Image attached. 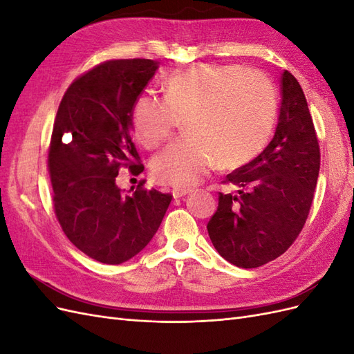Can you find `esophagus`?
Returning a JSON list of instances; mask_svg holds the SVG:
<instances>
[{"mask_svg":"<svg viewBox=\"0 0 354 354\" xmlns=\"http://www.w3.org/2000/svg\"><path fill=\"white\" fill-rule=\"evenodd\" d=\"M189 194H192V189H183V187H176V189H173V196L177 199V198H181V196H186V195H189Z\"/></svg>","mask_w":354,"mask_h":354,"instance_id":"1","label":"esophagus"}]
</instances>
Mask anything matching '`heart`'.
<instances>
[{
    "label": "heart",
    "mask_w": 354,
    "mask_h": 354,
    "mask_svg": "<svg viewBox=\"0 0 354 354\" xmlns=\"http://www.w3.org/2000/svg\"><path fill=\"white\" fill-rule=\"evenodd\" d=\"M162 90L164 99L140 95L131 120L137 140L155 149L168 140L177 118L186 116L189 134L152 162L160 183L195 186L217 160L223 168L241 167L261 151L273 130L276 90L259 71L205 63L171 73Z\"/></svg>",
    "instance_id": "b5f03b06"
}]
</instances>
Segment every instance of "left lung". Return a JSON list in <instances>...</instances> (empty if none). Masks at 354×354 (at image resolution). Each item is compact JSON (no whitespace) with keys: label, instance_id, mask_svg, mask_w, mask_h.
I'll return each instance as SVG.
<instances>
[{"label":"left lung","instance_id":"8db88e82","mask_svg":"<svg viewBox=\"0 0 354 354\" xmlns=\"http://www.w3.org/2000/svg\"><path fill=\"white\" fill-rule=\"evenodd\" d=\"M320 149L303 88L282 73V103L276 133L251 162L227 174L236 195L218 194V208L207 224L224 260L255 269L282 255L303 230L312 207Z\"/></svg>","mask_w":354,"mask_h":354}]
</instances>
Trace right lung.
<instances>
[{"label": "right lung", "instance_id": "1", "mask_svg": "<svg viewBox=\"0 0 354 354\" xmlns=\"http://www.w3.org/2000/svg\"><path fill=\"white\" fill-rule=\"evenodd\" d=\"M159 68L151 59L108 60L75 80L59 104L48 149L53 205L80 251L104 264L140 252L160 226L169 194L116 186L120 168L143 171L131 140L134 104Z\"/></svg>", "mask_w": 354, "mask_h": 354}]
</instances>
